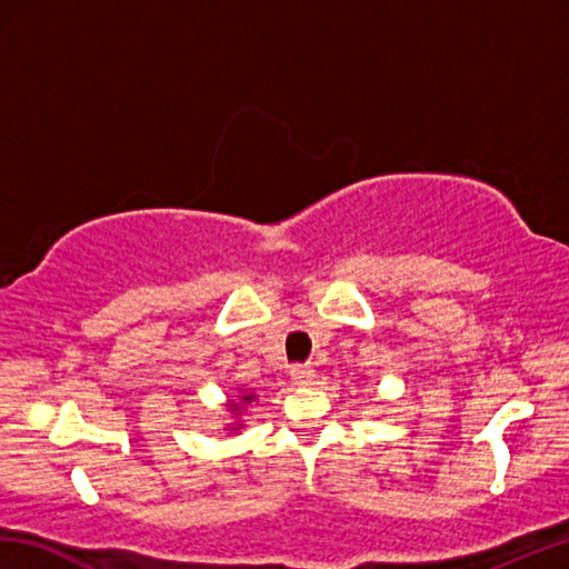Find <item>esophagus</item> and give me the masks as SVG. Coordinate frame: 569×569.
<instances>
[{"label": "esophagus", "mask_w": 569, "mask_h": 569, "mask_svg": "<svg viewBox=\"0 0 569 569\" xmlns=\"http://www.w3.org/2000/svg\"><path fill=\"white\" fill-rule=\"evenodd\" d=\"M290 378H293V382L298 388H308L315 382V368L312 366H298L290 371Z\"/></svg>", "instance_id": "34e87169"}]
</instances>
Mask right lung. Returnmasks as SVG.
<instances>
[{"label":"right lung","instance_id":"right-lung-1","mask_svg":"<svg viewBox=\"0 0 569 569\" xmlns=\"http://www.w3.org/2000/svg\"><path fill=\"white\" fill-rule=\"evenodd\" d=\"M257 402V395L252 390H237V395H228V400H224V407H228V412L234 417L232 425L222 427L228 433H237L240 429H244V421H242V412L247 405Z\"/></svg>","mask_w":569,"mask_h":569}]
</instances>
